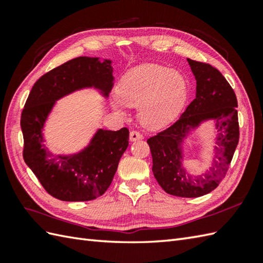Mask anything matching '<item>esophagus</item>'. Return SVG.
<instances>
[{
	"label": "esophagus",
	"mask_w": 263,
	"mask_h": 263,
	"mask_svg": "<svg viewBox=\"0 0 263 263\" xmlns=\"http://www.w3.org/2000/svg\"><path fill=\"white\" fill-rule=\"evenodd\" d=\"M143 139V136L141 135V133H139L137 131H132L130 133V141H137V140H142Z\"/></svg>",
	"instance_id": "obj_1"
}]
</instances>
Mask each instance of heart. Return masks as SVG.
I'll use <instances>...</instances> for the list:
<instances>
[{"label": "heart", "instance_id": "b5f03b06", "mask_svg": "<svg viewBox=\"0 0 263 263\" xmlns=\"http://www.w3.org/2000/svg\"><path fill=\"white\" fill-rule=\"evenodd\" d=\"M189 97V82L182 72L159 64H141L122 78L110 105L125 116L124 106L139 107L144 126L160 128L181 113Z\"/></svg>", "mask_w": 263, "mask_h": 263}]
</instances>
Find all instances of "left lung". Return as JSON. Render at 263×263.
I'll return each mask as SVG.
<instances>
[{"label":"left lung","mask_w":263,"mask_h":263,"mask_svg":"<svg viewBox=\"0 0 263 263\" xmlns=\"http://www.w3.org/2000/svg\"><path fill=\"white\" fill-rule=\"evenodd\" d=\"M197 81L195 98L174 124L148 139L153 173L168 194L198 198L215 190L230 166L238 143L237 99L230 83L210 64L187 59ZM206 121L216 131L214 156L209 170L193 176L182 165L187 138Z\"/></svg>","instance_id":"obj_1"}]
</instances>
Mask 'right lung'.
<instances>
[{
  "instance_id": "add662e5",
  "label": "right lung",
  "mask_w": 263,
  "mask_h": 263,
  "mask_svg": "<svg viewBox=\"0 0 263 263\" xmlns=\"http://www.w3.org/2000/svg\"><path fill=\"white\" fill-rule=\"evenodd\" d=\"M113 62L80 57L47 72L36 81L21 114L24 159L44 189L62 201L93 200L106 192L128 146V130L97 128L87 146L76 153L53 154L44 128L60 99L93 89L107 98L114 86Z\"/></svg>"
}]
</instances>
